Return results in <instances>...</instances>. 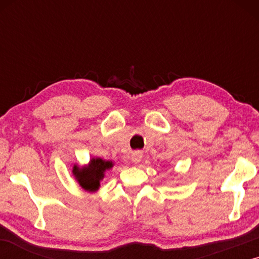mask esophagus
I'll list each match as a JSON object with an SVG mask.
<instances>
[{
  "label": "esophagus",
  "mask_w": 259,
  "mask_h": 259,
  "mask_svg": "<svg viewBox=\"0 0 259 259\" xmlns=\"http://www.w3.org/2000/svg\"><path fill=\"white\" fill-rule=\"evenodd\" d=\"M141 158H143V153H141L140 151H136L132 154V160H133V162H136V164H138V162H140Z\"/></svg>",
  "instance_id": "34e87169"
}]
</instances>
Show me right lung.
I'll return each mask as SVG.
<instances>
[{
    "instance_id": "obj_1",
    "label": "right lung",
    "mask_w": 259,
    "mask_h": 259,
    "mask_svg": "<svg viewBox=\"0 0 259 259\" xmlns=\"http://www.w3.org/2000/svg\"><path fill=\"white\" fill-rule=\"evenodd\" d=\"M113 166L112 161H105L102 159H92L87 167H73V175L82 189L87 191H95L100 186V180L104 178V172Z\"/></svg>"
}]
</instances>
